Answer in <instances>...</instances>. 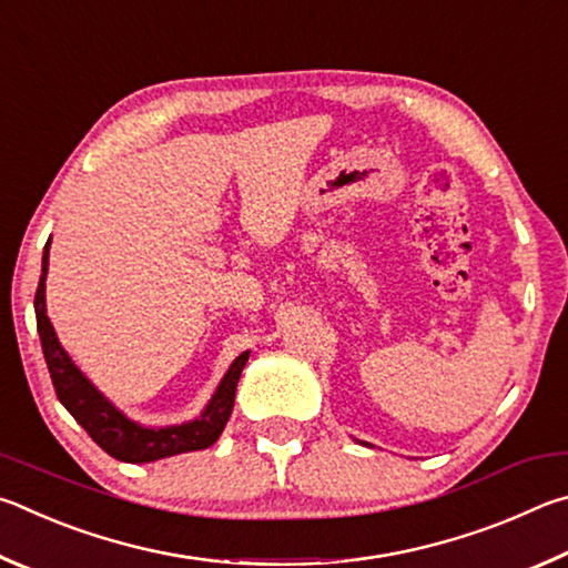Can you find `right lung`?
<instances>
[{"label": "right lung", "instance_id": "right-lung-1", "mask_svg": "<svg viewBox=\"0 0 568 568\" xmlns=\"http://www.w3.org/2000/svg\"><path fill=\"white\" fill-rule=\"evenodd\" d=\"M49 268V242L44 246L42 256V276H39L37 296H34V312H37V332L42 339V352L49 376H52L57 399L64 404V409L74 416L77 424L92 436V439L102 446V449L114 456L119 462L126 464H146L156 459H166V456L184 454V452H199L212 446L219 436H222L224 426L234 409V394L239 376H242L244 364L248 359V352L239 354L234 364L229 366L224 379L219 382L212 402L206 409L199 414V419L164 426V429H149V426L136 424L116 409V406L104 399L102 394L94 389V384L77 369V364L69 359V354L59 344L54 326L47 316V300H44V282Z\"/></svg>", "mask_w": 568, "mask_h": 568}]
</instances>
